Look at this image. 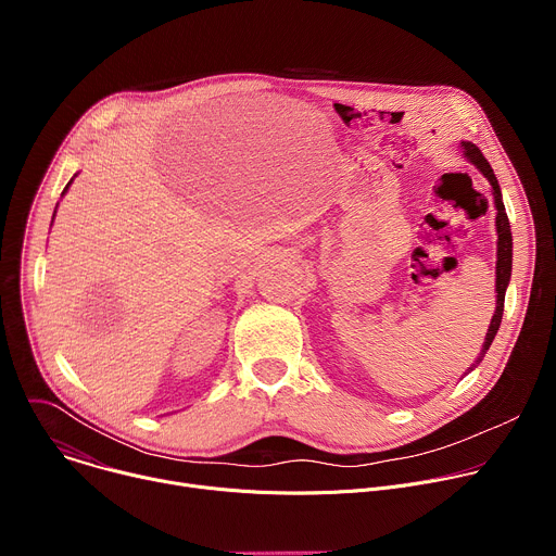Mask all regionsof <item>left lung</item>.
Here are the masks:
<instances>
[{"mask_svg":"<svg viewBox=\"0 0 556 556\" xmlns=\"http://www.w3.org/2000/svg\"><path fill=\"white\" fill-rule=\"evenodd\" d=\"M462 149H464V157L466 161H470L475 167H478L486 180L491 182L493 187V200H495V208H497V217H495V226H497V270H495V290H497V305H495V314L491 319V326H489V332H486V339H484V345H482V352L478 356V361L472 363V367H478L482 363V358L486 356L497 330H500V324H502V314H504V296H506V288H508V281H510V270H513V232H510V222H508V215H506V208H504V200H502V189H500V182L493 174V167L489 165L486 157L482 155V151L475 147L472 142H462ZM468 367V371L472 369Z\"/></svg>","mask_w":556,"mask_h":556,"instance_id":"1","label":"left lung"}]
</instances>
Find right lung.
I'll return each instance as SVG.
<instances>
[{
  "label": "right lung",
  "mask_w": 556,
  "mask_h": 556,
  "mask_svg": "<svg viewBox=\"0 0 556 556\" xmlns=\"http://www.w3.org/2000/svg\"><path fill=\"white\" fill-rule=\"evenodd\" d=\"M70 182H72V180H70ZM70 182H67V185H65V189H63V193H65V191H67V187H70ZM63 193H61V195H63ZM54 213H56V211H54ZM52 219H54V217H52Z\"/></svg>",
  "instance_id": "1"
}]
</instances>
